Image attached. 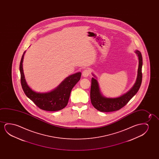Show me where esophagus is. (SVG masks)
<instances>
[{
    "instance_id": "34e87169",
    "label": "esophagus",
    "mask_w": 159,
    "mask_h": 159,
    "mask_svg": "<svg viewBox=\"0 0 159 159\" xmlns=\"http://www.w3.org/2000/svg\"><path fill=\"white\" fill-rule=\"evenodd\" d=\"M89 73H90V72H89V70H85L83 72V77H87V76H89Z\"/></svg>"
}]
</instances>
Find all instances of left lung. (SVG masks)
Wrapping results in <instances>:
<instances>
[{
    "label": "left lung",
    "mask_w": 159,
    "mask_h": 159,
    "mask_svg": "<svg viewBox=\"0 0 159 159\" xmlns=\"http://www.w3.org/2000/svg\"><path fill=\"white\" fill-rule=\"evenodd\" d=\"M135 52L139 57V61L137 79L133 87L126 93L117 98L105 97L100 92L97 80L94 78H92L90 98L92 104L98 111L107 112L119 110L123 107H124L139 90L142 79V57L141 53L139 50H136ZM93 75L94 77L96 78L94 74H93Z\"/></svg>",
    "instance_id": "obj_1"
}]
</instances>
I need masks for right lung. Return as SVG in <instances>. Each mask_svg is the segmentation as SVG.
I'll use <instances>...</instances> for the list:
<instances>
[{
	"label": "right lung",
	"mask_w": 159,
	"mask_h": 159,
	"mask_svg": "<svg viewBox=\"0 0 159 159\" xmlns=\"http://www.w3.org/2000/svg\"><path fill=\"white\" fill-rule=\"evenodd\" d=\"M25 52V51L22 55L20 60V83L25 95L42 110L56 111L63 109L67 105L72 89L80 79L81 72H78L68 76L55 89L52 91L46 93H38L31 89L25 79L22 64Z\"/></svg>",
	"instance_id": "add662e5"
}]
</instances>
